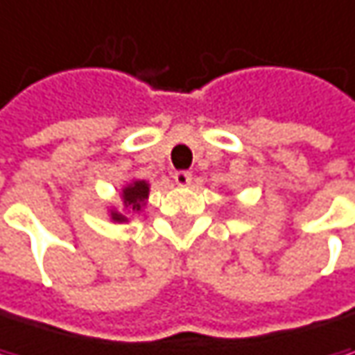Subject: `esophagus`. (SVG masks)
<instances>
[{"label":"esophagus","mask_w":355,"mask_h":355,"mask_svg":"<svg viewBox=\"0 0 355 355\" xmlns=\"http://www.w3.org/2000/svg\"><path fill=\"white\" fill-rule=\"evenodd\" d=\"M173 182L180 187H187L191 184V173L189 171H175L173 173Z\"/></svg>","instance_id":"obj_1"}]
</instances>
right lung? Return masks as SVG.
Masks as SVG:
<instances>
[{
	"label": "right lung",
	"mask_w": 355,
	"mask_h": 355,
	"mask_svg": "<svg viewBox=\"0 0 355 355\" xmlns=\"http://www.w3.org/2000/svg\"><path fill=\"white\" fill-rule=\"evenodd\" d=\"M148 196H150V184H148V182H144V180H135V182L128 184V186L121 189V200H123V205H125L130 211H133V214L141 211V207L146 205ZM112 220L117 223L128 222V218H125L123 214L116 211V209H112Z\"/></svg>",
	"instance_id": "obj_1"
}]
</instances>
